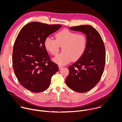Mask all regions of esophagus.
Masks as SVG:
<instances>
[{"instance_id": "esophagus-1", "label": "esophagus", "mask_w": 122, "mask_h": 122, "mask_svg": "<svg viewBox=\"0 0 122 122\" xmlns=\"http://www.w3.org/2000/svg\"><path fill=\"white\" fill-rule=\"evenodd\" d=\"M59 69H61V68H63V66H60V65H59Z\"/></svg>"}]
</instances>
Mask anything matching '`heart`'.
Masks as SVG:
<instances>
[{"label": "heart", "instance_id": "heart-1", "mask_svg": "<svg viewBox=\"0 0 122 122\" xmlns=\"http://www.w3.org/2000/svg\"><path fill=\"white\" fill-rule=\"evenodd\" d=\"M56 39L47 37L44 42L46 49L55 56L62 46L63 52L57 55L54 61L61 65H65L73 60H77L84 54L87 46L86 36L68 29H64L56 33Z\"/></svg>", "mask_w": 122, "mask_h": 122}]
</instances>
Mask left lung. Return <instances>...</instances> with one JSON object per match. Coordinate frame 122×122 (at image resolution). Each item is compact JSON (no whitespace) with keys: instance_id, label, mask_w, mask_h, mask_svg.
<instances>
[{"instance_id":"8db88e82","label":"left lung","mask_w":122,"mask_h":122,"mask_svg":"<svg viewBox=\"0 0 122 122\" xmlns=\"http://www.w3.org/2000/svg\"><path fill=\"white\" fill-rule=\"evenodd\" d=\"M70 30L86 35L87 46L82 57L69 66L65 81L71 90L80 93L88 92L99 82L105 64V48L99 32L89 25L72 27Z\"/></svg>"}]
</instances>
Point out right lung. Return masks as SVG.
<instances>
[{
    "instance_id": "right-lung-1",
    "label": "right lung",
    "mask_w": 122,
    "mask_h": 122,
    "mask_svg": "<svg viewBox=\"0 0 122 122\" xmlns=\"http://www.w3.org/2000/svg\"><path fill=\"white\" fill-rule=\"evenodd\" d=\"M61 26L31 22L21 29L16 39L12 53L14 71L20 83L31 92L47 90L52 76L59 70L50 60L44 42Z\"/></svg>"
}]
</instances>
